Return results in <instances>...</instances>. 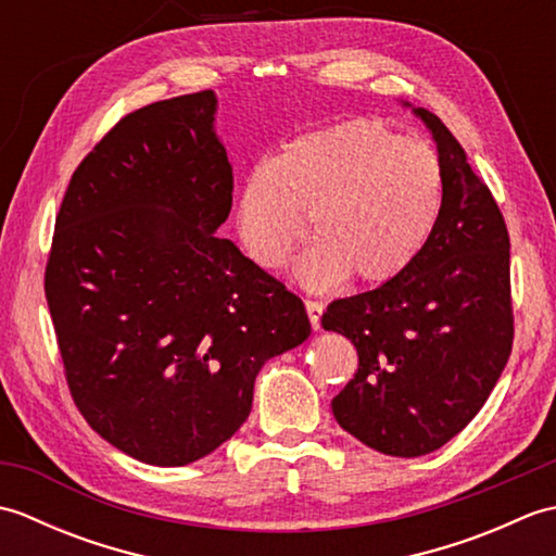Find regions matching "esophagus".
<instances>
[{"label":"esophagus","instance_id":"obj_1","mask_svg":"<svg viewBox=\"0 0 556 556\" xmlns=\"http://www.w3.org/2000/svg\"><path fill=\"white\" fill-rule=\"evenodd\" d=\"M305 311H308L311 317V325L313 329H320V320H323V311L325 305L320 301H305Z\"/></svg>","mask_w":556,"mask_h":556}]
</instances>
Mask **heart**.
Segmentation results:
<instances>
[{"instance_id":"b5f03b06","label":"heart","mask_w":556,"mask_h":556,"mask_svg":"<svg viewBox=\"0 0 556 556\" xmlns=\"http://www.w3.org/2000/svg\"><path fill=\"white\" fill-rule=\"evenodd\" d=\"M444 203L437 152L380 122H349L289 140L255 162L236 195V231L255 265L281 269L313 215L317 239L293 275L332 289L349 275L380 285L408 267Z\"/></svg>"}]
</instances>
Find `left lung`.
Instances as JSON below:
<instances>
[{
	"instance_id": "left-lung-1",
	"label": "left lung",
	"mask_w": 556,
	"mask_h": 556,
	"mask_svg": "<svg viewBox=\"0 0 556 556\" xmlns=\"http://www.w3.org/2000/svg\"><path fill=\"white\" fill-rule=\"evenodd\" d=\"M444 167V203L408 267L327 305L323 327L358 351L332 399L337 422L375 452L430 454L476 418L514 344L509 231L440 116L416 108Z\"/></svg>"
}]
</instances>
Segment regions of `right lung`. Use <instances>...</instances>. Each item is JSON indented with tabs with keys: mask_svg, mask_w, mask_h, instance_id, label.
I'll list each match as a JSON object with an SVG mask.
<instances>
[{
	"mask_svg": "<svg viewBox=\"0 0 556 556\" xmlns=\"http://www.w3.org/2000/svg\"><path fill=\"white\" fill-rule=\"evenodd\" d=\"M215 112L200 90L126 114L71 176L45 269L74 404L150 466L215 452L265 361L311 337L296 293L215 236L233 191Z\"/></svg>",
	"mask_w": 556,
	"mask_h": 556,
	"instance_id": "add662e5",
	"label": "right lung"
}]
</instances>
